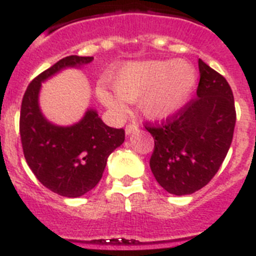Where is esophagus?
<instances>
[{"mask_svg":"<svg viewBox=\"0 0 256 256\" xmlns=\"http://www.w3.org/2000/svg\"><path fill=\"white\" fill-rule=\"evenodd\" d=\"M136 128H138V126H136L135 124H128V126H126V128H124V132H126V134L128 135V134H132V132H135Z\"/></svg>","mask_w":256,"mask_h":256,"instance_id":"34e87169","label":"esophagus"}]
</instances>
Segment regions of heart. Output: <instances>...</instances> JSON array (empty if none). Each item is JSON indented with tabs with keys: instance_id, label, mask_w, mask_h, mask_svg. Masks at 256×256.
<instances>
[{
	"instance_id": "1",
	"label": "heart",
	"mask_w": 256,
	"mask_h": 256,
	"mask_svg": "<svg viewBox=\"0 0 256 256\" xmlns=\"http://www.w3.org/2000/svg\"><path fill=\"white\" fill-rule=\"evenodd\" d=\"M196 84V72L186 62L148 60L126 64L113 78L116 93L100 86V101L117 114L126 113V101L142 98L143 113L167 120L186 104Z\"/></svg>"
}]
</instances>
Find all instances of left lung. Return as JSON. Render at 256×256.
<instances>
[{
    "label": "left lung",
    "instance_id": "8db88e82",
    "mask_svg": "<svg viewBox=\"0 0 256 256\" xmlns=\"http://www.w3.org/2000/svg\"><path fill=\"white\" fill-rule=\"evenodd\" d=\"M198 70L196 98L160 124H146L155 142L151 171L160 186L176 196L192 194L214 178L236 128L229 82L201 59Z\"/></svg>",
    "mask_w": 256,
    "mask_h": 256
}]
</instances>
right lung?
<instances>
[{
  "label": "right lung",
  "instance_id": "right-lung-1",
  "mask_svg": "<svg viewBox=\"0 0 256 256\" xmlns=\"http://www.w3.org/2000/svg\"><path fill=\"white\" fill-rule=\"evenodd\" d=\"M92 60V56L76 55L59 60L31 81L20 106V142L28 167L46 188L70 198L98 184L109 155L124 143V130L106 126L93 109L78 124L56 126L42 114L39 90L42 82L59 70Z\"/></svg>",
  "mask_w": 256,
  "mask_h": 256
}]
</instances>
